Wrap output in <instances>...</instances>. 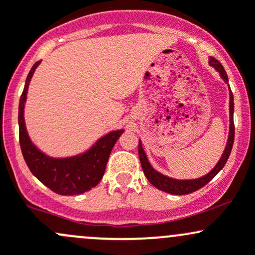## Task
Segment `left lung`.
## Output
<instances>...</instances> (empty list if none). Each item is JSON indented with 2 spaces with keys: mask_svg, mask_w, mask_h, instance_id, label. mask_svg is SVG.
I'll list each match as a JSON object with an SVG mask.
<instances>
[{
  "mask_svg": "<svg viewBox=\"0 0 255 255\" xmlns=\"http://www.w3.org/2000/svg\"><path fill=\"white\" fill-rule=\"evenodd\" d=\"M210 64L220 73V75L223 76V79L225 81H229V78H227V74L224 69V67L221 65V63L216 61L215 58H210ZM234 139H235V124H234V95L230 91V133H229V139H227L226 148L224 150L223 155H221L220 160L216 164L215 168L213 169L209 174H207L205 176L201 177V179L196 180H174L170 179V177H166L164 175L159 174L158 171H155L154 169L150 166L148 159H147L146 154H144V150L142 148L141 141L138 143V155H139V161H141V166L143 169L144 175L148 179V181L152 183L154 187H157L158 190L164 191V192H168L171 194H187L192 193L194 191L199 190L203 186L207 185L213 177L218 174L221 169L224 168V165L226 164L227 159L230 157V153H231L232 146H234Z\"/></svg>",
  "mask_w": 255,
  "mask_h": 255,
  "instance_id": "obj_1",
  "label": "left lung"
}]
</instances>
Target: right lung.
I'll use <instances>...</instances> for the list:
<instances>
[{"label": "right lung", "instance_id": "1", "mask_svg": "<svg viewBox=\"0 0 255 255\" xmlns=\"http://www.w3.org/2000/svg\"><path fill=\"white\" fill-rule=\"evenodd\" d=\"M39 63H35L30 69L19 101V143L21 153L30 171L53 192L63 196L81 194L97 186L102 180L107 161L114 144L123 133V130L112 131L101 138L87 153L68 159H53L35 148L30 142L24 124V103L30 79Z\"/></svg>", "mask_w": 255, "mask_h": 255}]
</instances>
